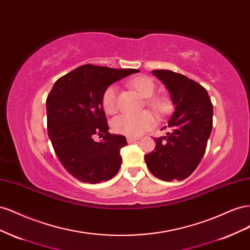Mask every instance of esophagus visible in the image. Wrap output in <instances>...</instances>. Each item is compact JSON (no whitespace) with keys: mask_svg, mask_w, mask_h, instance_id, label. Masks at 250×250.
<instances>
[{"mask_svg":"<svg viewBox=\"0 0 250 250\" xmlns=\"http://www.w3.org/2000/svg\"><path fill=\"white\" fill-rule=\"evenodd\" d=\"M138 140H139V138H133V137H128L127 138V142L129 143V144H131V143H133L135 141H138Z\"/></svg>","mask_w":250,"mask_h":250,"instance_id":"1","label":"esophagus"}]
</instances>
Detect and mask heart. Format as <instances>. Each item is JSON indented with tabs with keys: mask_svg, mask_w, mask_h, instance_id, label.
<instances>
[{
	"mask_svg": "<svg viewBox=\"0 0 250 250\" xmlns=\"http://www.w3.org/2000/svg\"><path fill=\"white\" fill-rule=\"evenodd\" d=\"M128 85L133 88L143 97L146 98L145 104L158 115L167 112L169 102L163 96H154L155 83L147 76H137L128 81ZM118 87L111 84L105 88L102 94V107L104 111L112 115L118 110L117 101ZM112 129L117 133L127 135V137H138L142 133L151 129L155 125L154 117L149 111L141 113H123L112 120Z\"/></svg>",
	"mask_w": 250,
	"mask_h": 250,
	"instance_id": "b5f03b06",
	"label": "heart"
}]
</instances>
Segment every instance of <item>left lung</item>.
Masks as SVG:
<instances>
[{
    "label": "left lung",
    "instance_id": "8db88e82",
    "mask_svg": "<svg viewBox=\"0 0 250 250\" xmlns=\"http://www.w3.org/2000/svg\"><path fill=\"white\" fill-rule=\"evenodd\" d=\"M152 74L168 88L176 107L166 126L170 131L154 139V151L145 155V162L157 178L183 180L197 168L206 152L213 127V104L207 89L185 75L169 70Z\"/></svg>",
    "mask_w": 250,
    "mask_h": 250
}]
</instances>
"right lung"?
Listing matches in <instances>:
<instances>
[{
    "instance_id": "add662e5",
    "label": "right lung",
    "mask_w": 250,
    "mask_h": 250,
    "mask_svg": "<svg viewBox=\"0 0 250 250\" xmlns=\"http://www.w3.org/2000/svg\"><path fill=\"white\" fill-rule=\"evenodd\" d=\"M140 72L84 64L60 77L48 95V134L63 168L82 183L98 184L119 172L124 135L108 132L102 94L111 83ZM95 135H104L95 142Z\"/></svg>"
}]
</instances>
